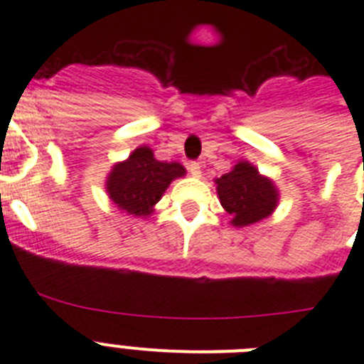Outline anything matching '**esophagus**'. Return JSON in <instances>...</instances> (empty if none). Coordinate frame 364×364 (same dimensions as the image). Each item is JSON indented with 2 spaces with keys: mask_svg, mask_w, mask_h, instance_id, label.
Masks as SVG:
<instances>
[{
  "mask_svg": "<svg viewBox=\"0 0 364 364\" xmlns=\"http://www.w3.org/2000/svg\"><path fill=\"white\" fill-rule=\"evenodd\" d=\"M188 171H189V175H193V176H200L202 175L200 162H189L188 164Z\"/></svg>",
  "mask_w": 364,
  "mask_h": 364,
  "instance_id": "1",
  "label": "esophagus"
}]
</instances>
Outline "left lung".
Returning a JSON list of instances; mask_svg holds the SVG:
<instances>
[{
    "label": "left lung",
    "mask_w": 364,
    "mask_h": 364,
    "mask_svg": "<svg viewBox=\"0 0 364 364\" xmlns=\"http://www.w3.org/2000/svg\"><path fill=\"white\" fill-rule=\"evenodd\" d=\"M217 191L224 210L233 217V226L262 220L277 205V191L272 182L247 162L237 164L233 171L222 175L217 180Z\"/></svg>",
    "instance_id": "left-lung-1"
}]
</instances>
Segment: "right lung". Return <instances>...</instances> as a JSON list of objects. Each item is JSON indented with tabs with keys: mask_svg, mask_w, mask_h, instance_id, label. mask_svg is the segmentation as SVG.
Returning a JSON list of instances; mask_svg holds the SVG:
<instances>
[{
	"mask_svg": "<svg viewBox=\"0 0 364 364\" xmlns=\"http://www.w3.org/2000/svg\"><path fill=\"white\" fill-rule=\"evenodd\" d=\"M186 169L176 162H159L149 147H138L125 162L114 166L107 180L111 200L133 217H146L167 186Z\"/></svg>",
	"mask_w": 364,
	"mask_h": 364,
	"instance_id": "add662e5",
	"label": "right lung"
}]
</instances>
